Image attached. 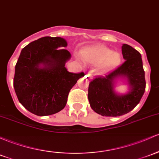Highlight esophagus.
Masks as SVG:
<instances>
[{
  "label": "esophagus",
  "mask_w": 159,
  "mask_h": 159,
  "mask_svg": "<svg viewBox=\"0 0 159 159\" xmlns=\"http://www.w3.org/2000/svg\"><path fill=\"white\" fill-rule=\"evenodd\" d=\"M86 76L88 77V78L89 79H90V80H92V79H93V76H92V75H91V74H90V73H88V74L86 75Z\"/></svg>",
  "instance_id": "esophagus-1"
}]
</instances>
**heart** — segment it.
<instances>
[{"label":"heart","instance_id":"1","mask_svg":"<svg viewBox=\"0 0 159 159\" xmlns=\"http://www.w3.org/2000/svg\"><path fill=\"white\" fill-rule=\"evenodd\" d=\"M81 57L86 63L91 66H100L102 72L106 73L114 70L119 66L121 58L119 53L102 45H95L84 48Z\"/></svg>","mask_w":159,"mask_h":159}]
</instances>
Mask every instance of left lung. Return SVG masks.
<instances>
[{
	"mask_svg": "<svg viewBox=\"0 0 159 159\" xmlns=\"http://www.w3.org/2000/svg\"><path fill=\"white\" fill-rule=\"evenodd\" d=\"M121 51L125 60L121 66L106 76L94 78L89 84L90 107L102 116L117 117L128 113L139 103L146 89L141 54L126 43L122 45ZM118 77L128 81L129 91L127 94H118L114 91V81Z\"/></svg>",
	"mask_w": 159,
	"mask_h": 159,
	"instance_id": "obj_1",
	"label": "left lung"
}]
</instances>
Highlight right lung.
<instances>
[{
	"mask_svg": "<svg viewBox=\"0 0 159 159\" xmlns=\"http://www.w3.org/2000/svg\"><path fill=\"white\" fill-rule=\"evenodd\" d=\"M60 37H43L22 50L15 66L13 87L19 101L38 116H50L64 109L70 90L84 73L67 71L71 53Z\"/></svg>",
	"mask_w": 159,
	"mask_h": 159,
	"instance_id": "1",
	"label": "right lung"
}]
</instances>
